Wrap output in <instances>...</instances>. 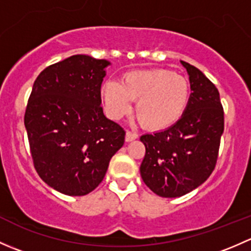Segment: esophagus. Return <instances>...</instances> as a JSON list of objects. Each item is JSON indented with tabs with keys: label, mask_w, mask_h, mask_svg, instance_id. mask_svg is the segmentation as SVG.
I'll list each match as a JSON object with an SVG mask.
<instances>
[{
	"label": "esophagus",
	"mask_w": 251,
	"mask_h": 251,
	"mask_svg": "<svg viewBox=\"0 0 251 251\" xmlns=\"http://www.w3.org/2000/svg\"><path fill=\"white\" fill-rule=\"evenodd\" d=\"M138 137V135L137 133H135V132H132V131H126V135H125V140H126V142H131V141H133V140H136V138Z\"/></svg>",
	"instance_id": "34e87169"
}]
</instances>
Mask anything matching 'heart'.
Instances as JSON below:
<instances>
[{
  "label": "heart",
  "mask_w": 251,
  "mask_h": 251,
  "mask_svg": "<svg viewBox=\"0 0 251 251\" xmlns=\"http://www.w3.org/2000/svg\"><path fill=\"white\" fill-rule=\"evenodd\" d=\"M108 115L121 119L136 103V116L149 130L160 131L175 125L188 107L191 86L188 80L168 69L133 70L119 82L107 81L100 88Z\"/></svg>",
  "instance_id": "b5f03b06"
}]
</instances>
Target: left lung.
Here are the masks:
<instances>
[{
  "instance_id": "obj_1",
  "label": "left lung",
  "mask_w": 251,
  "mask_h": 251,
  "mask_svg": "<svg viewBox=\"0 0 251 251\" xmlns=\"http://www.w3.org/2000/svg\"><path fill=\"white\" fill-rule=\"evenodd\" d=\"M191 82V100L175 125L141 136L146 147L141 176L149 189L176 198L204 183L214 171L224 133V108L216 86L198 68L182 60Z\"/></svg>"
}]
</instances>
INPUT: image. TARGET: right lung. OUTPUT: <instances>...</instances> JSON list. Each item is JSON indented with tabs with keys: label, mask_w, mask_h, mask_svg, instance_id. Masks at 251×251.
I'll use <instances>...</instances> for the list:
<instances>
[{
	"label": "right lung",
	"mask_w": 251,
	"mask_h": 251,
	"mask_svg": "<svg viewBox=\"0 0 251 251\" xmlns=\"http://www.w3.org/2000/svg\"><path fill=\"white\" fill-rule=\"evenodd\" d=\"M105 59L75 54L54 63L35 80L24 124L34 168L63 194L86 196L103 181L125 130L100 107Z\"/></svg>",
	"instance_id": "add662e5"
}]
</instances>
